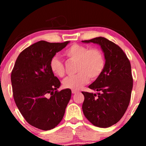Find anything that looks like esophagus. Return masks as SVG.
Instances as JSON below:
<instances>
[{
    "label": "esophagus",
    "mask_w": 146,
    "mask_h": 146,
    "mask_svg": "<svg viewBox=\"0 0 146 146\" xmlns=\"http://www.w3.org/2000/svg\"><path fill=\"white\" fill-rule=\"evenodd\" d=\"M78 92V91L76 90H72V94H76Z\"/></svg>",
    "instance_id": "34e87169"
}]
</instances>
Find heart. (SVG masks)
<instances>
[{
    "label": "heart",
    "instance_id": "1",
    "mask_svg": "<svg viewBox=\"0 0 146 146\" xmlns=\"http://www.w3.org/2000/svg\"><path fill=\"white\" fill-rule=\"evenodd\" d=\"M64 56L68 60L76 61V74L64 80L63 86L66 88L78 90L88 83L89 78H97L102 72L105 60L102 52L98 48H91L85 46L74 44L64 52ZM50 68L54 74L59 77L64 75V66L60 60L53 57L50 61Z\"/></svg>",
    "mask_w": 146,
    "mask_h": 146
}]
</instances>
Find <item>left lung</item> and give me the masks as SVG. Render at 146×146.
I'll return each instance as SVG.
<instances>
[{
    "label": "left lung",
    "mask_w": 146,
    "mask_h": 146,
    "mask_svg": "<svg viewBox=\"0 0 146 146\" xmlns=\"http://www.w3.org/2000/svg\"><path fill=\"white\" fill-rule=\"evenodd\" d=\"M82 42L100 46L106 60L102 72L88 86L98 93L82 92L84 96L83 113L95 126L110 127L122 117L130 101L133 88L130 62L121 48L106 38Z\"/></svg>",
    "instance_id": "8db88e82"
}]
</instances>
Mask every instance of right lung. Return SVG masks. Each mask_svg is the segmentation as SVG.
Wrapping results in <instances>:
<instances>
[{"label": "right lung", "instance_id": "right-lung-1", "mask_svg": "<svg viewBox=\"0 0 146 146\" xmlns=\"http://www.w3.org/2000/svg\"><path fill=\"white\" fill-rule=\"evenodd\" d=\"M69 42H37L21 52L12 71L16 105L26 121L40 129L54 128L70 100V89L57 90L60 82L50 68V60Z\"/></svg>", "mask_w": 146, "mask_h": 146}]
</instances>
